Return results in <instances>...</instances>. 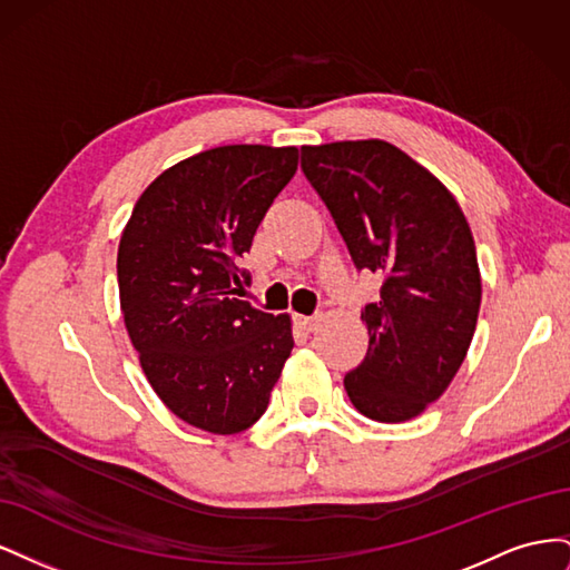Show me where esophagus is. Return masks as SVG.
Listing matches in <instances>:
<instances>
[{"mask_svg": "<svg viewBox=\"0 0 570 570\" xmlns=\"http://www.w3.org/2000/svg\"><path fill=\"white\" fill-rule=\"evenodd\" d=\"M295 323L302 327L304 333H314V331H318L321 318L318 316H295Z\"/></svg>", "mask_w": 570, "mask_h": 570, "instance_id": "obj_1", "label": "esophagus"}]
</instances>
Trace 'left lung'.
Instances as JSON below:
<instances>
[{
    "label": "left lung",
    "mask_w": 570,
    "mask_h": 570,
    "mask_svg": "<svg viewBox=\"0 0 570 570\" xmlns=\"http://www.w3.org/2000/svg\"><path fill=\"white\" fill-rule=\"evenodd\" d=\"M302 170L354 266L383 278L381 299L361 312L368 352L344 390L373 421L419 416L450 387L475 333L482 285L469 220L450 189L385 140L302 147Z\"/></svg>",
    "instance_id": "8db88e82"
}]
</instances>
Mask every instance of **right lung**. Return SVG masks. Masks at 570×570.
<instances>
[{
  "label": "right lung",
  "instance_id": "obj_1",
  "mask_svg": "<svg viewBox=\"0 0 570 570\" xmlns=\"http://www.w3.org/2000/svg\"><path fill=\"white\" fill-rule=\"evenodd\" d=\"M297 164V147L199 151L145 189L120 235V312L140 366L159 400L206 433L262 419L295 347L287 314L239 299L249 273L237 258Z\"/></svg>",
  "mask_w": 570,
  "mask_h": 570
}]
</instances>
